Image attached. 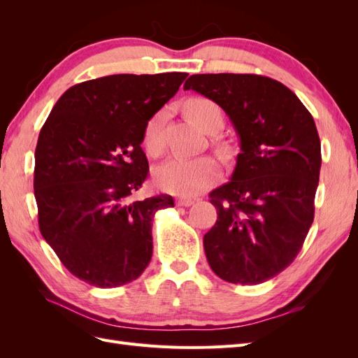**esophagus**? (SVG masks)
<instances>
[{
  "label": "esophagus",
  "instance_id": "obj_1",
  "mask_svg": "<svg viewBox=\"0 0 358 358\" xmlns=\"http://www.w3.org/2000/svg\"><path fill=\"white\" fill-rule=\"evenodd\" d=\"M176 204L178 206H182V208H189V206L194 204V200L192 199H188V197H179L176 200Z\"/></svg>",
  "mask_w": 358,
  "mask_h": 358
}]
</instances>
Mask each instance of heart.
<instances>
[{
  "mask_svg": "<svg viewBox=\"0 0 358 358\" xmlns=\"http://www.w3.org/2000/svg\"><path fill=\"white\" fill-rule=\"evenodd\" d=\"M187 113L196 124L206 131L220 129L222 127L221 107L209 99H191L187 103ZM166 112L159 110L149 119L145 128V146L149 154L159 155L164 149L161 129ZM221 166L218 159L210 155L203 157H173L154 170L155 185L170 194L178 196H194L209 188L220 179Z\"/></svg>",
  "mask_w": 358,
  "mask_h": 358,
  "instance_id": "heart-1",
  "label": "heart"
}]
</instances>
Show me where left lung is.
Returning a JSON list of instances; mask_svg holds the SVG:
<instances>
[{
	"mask_svg": "<svg viewBox=\"0 0 358 358\" xmlns=\"http://www.w3.org/2000/svg\"><path fill=\"white\" fill-rule=\"evenodd\" d=\"M183 90L218 104L241 142L231 180L210 192L218 220L203 237L206 258L227 282H266L294 262L313 221L315 122L294 92L266 76L192 74Z\"/></svg>",
	"mask_w": 358,
	"mask_h": 358,
	"instance_id": "left-lung-1",
	"label": "left lung"
}]
</instances>
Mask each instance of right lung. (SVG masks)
I'll use <instances>...</instances> for the list:
<instances>
[{
    "mask_svg": "<svg viewBox=\"0 0 358 358\" xmlns=\"http://www.w3.org/2000/svg\"><path fill=\"white\" fill-rule=\"evenodd\" d=\"M187 73L113 74L71 86L36 148L38 227L70 273L99 288L131 282L152 257V218L171 196L133 200L149 164L145 128Z\"/></svg>",
    "mask_w": 358,
    "mask_h": 358,
    "instance_id": "obj_1",
    "label": "right lung"
}]
</instances>
